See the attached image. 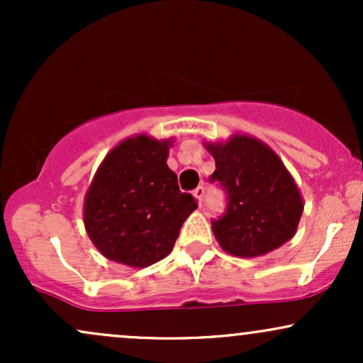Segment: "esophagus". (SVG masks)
<instances>
[{
  "label": "esophagus",
  "mask_w": 363,
  "mask_h": 363,
  "mask_svg": "<svg viewBox=\"0 0 363 363\" xmlns=\"http://www.w3.org/2000/svg\"><path fill=\"white\" fill-rule=\"evenodd\" d=\"M193 196L196 198V203L201 206L203 205V196H205V187H203V186L196 187V189L193 191Z\"/></svg>",
  "instance_id": "34e87169"
}]
</instances>
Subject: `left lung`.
Returning <instances> with one entry per match:
<instances>
[{
  "instance_id": "8db88e82",
  "label": "left lung",
  "mask_w": 363,
  "mask_h": 363,
  "mask_svg": "<svg viewBox=\"0 0 363 363\" xmlns=\"http://www.w3.org/2000/svg\"><path fill=\"white\" fill-rule=\"evenodd\" d=\"M205 148L215 158L211 179L227 191V211L211 223L225 252L257 257L281 247L297 232L303 199L277 152L251 135H232Z\"/></svg>"
}]
</instances>
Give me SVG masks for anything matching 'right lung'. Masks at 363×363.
I'll use <instances>...</instances> for the list:
<instances>
[{
	"label": "right lung",
	"mask_w": 363,
	"mask_h": 363,
	"mask_svg": "<svg viewBox=\"0 0 363 363\" xmlns=\"http://www.w3.org/2000/svg\"><path fill=\"white\" fill-rule=\"evenodd\" d=\"M170 140L136 135L104 157L83 201V223L107 259L147 268L174 249L184 220L196 210L169 169Z\"/></svg>",
	"instance_id": "right-lung-1"
}]
</instances>
